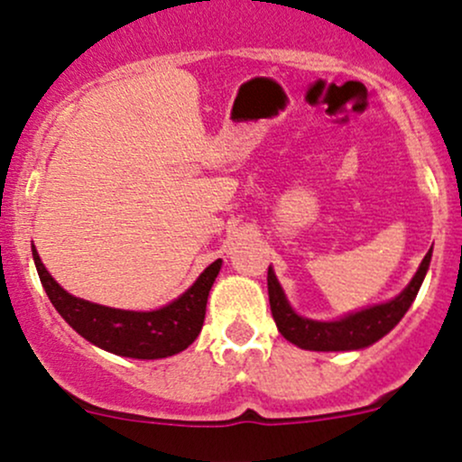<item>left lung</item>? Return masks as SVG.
<instances>
[{"instance_id":"1","label":"left lung","mask_w":462,"mask_h":462,"mask_svg":"<svg viewBox=\"0 0 462 462\" xmlns=\"http://www.w3.org/2000/svg\"><path fill=\"white\" fill-rule=\"evenodd\" d=\"M432 247L423 256L419 264L417 273L393 300L383 301V304L369 306V309L349 312L346 317H338L332 321H317L301 317L293 310V306L286 300L282 286L275 278L273 269L269 267L267 272V289H269V306H272V315L275 326L289 343L301 349H310V352H352V349H363L374 346L375 341L389 334L400 323L406 310L415 301L419 286L426 278L428 267H430Z\"/></svg>"}]
</instances>
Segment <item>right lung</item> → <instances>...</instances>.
<instances>
[{
	"mask_svg": "<svg viewBox=\"0 0 462 462\" xmlns=\"http://www.w3.org/2000/svg\"><path fill=\"white\" fill-rule=\"evenodd\" d=\"M32 258L47 298L79 337L116 356L141 360L173 356L198 338L204 326L208 293L221 269V258H217L178 300L162 309L121 310L67 293L47 272L34 245Z\"/></svg>",
	"mask_w": 462,
	"mask_h": 462,
	"instance_id": "obj_1",
	"label": "right lung"
}]
</instances>
